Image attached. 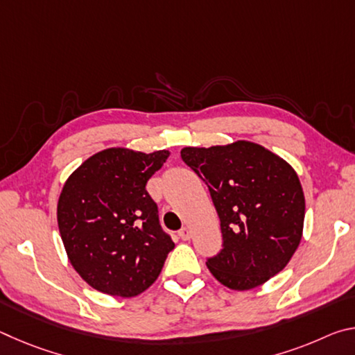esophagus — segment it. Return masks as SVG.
<instances>
[{
	"mask_svg": "<svg viewBox=\"0 0 355 355\" xmlns=\"http://www.w3.org/2000/svg\"><path fill=\"white\" fill-rule=\"evenodd\" d=\"M178 236H180V238H182V239H183V241H188V239L191 238V230H189V228H188V227H183V228H182V230H180V232H178Z\"/></svg>",
	"mask_w": 355,
	"mask_h": 355,
	"instance_id": "obj_1",
	"label": "esophagus"
}]
</instances>
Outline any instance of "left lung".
<instances>
[{
  "mask_svg": "<svg viewBox=\"0 0 355 355\" xmlns=\"http://www.w3.org/2000/svg\"><path fill=\"white\" fill-rule=\"evenodd\" d=\"M182 159L207 183L220 219L222 249L207 266L245 291L284 269L302 238L305 197L296 171L260 144L184 147Z\"/></svg>",
  "mask_w": 355,
  "mask_h": 355,
  "instance_id": "1",
  "label": "left lung"
}]
</instances>
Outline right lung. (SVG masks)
<instances>
[{
    "label": "right lung",
    "mask_w": 355,
    "mask_h": 355,
    "mask_svg": "<svg viewBox=\"0 0 355 355\" xmlns=\"http://www.w3.org/2000/svg\"><path fill=\"white\" fill-rule=\"evenodd\" d=\"M169 155L106 148L65 182L58 200L59 233L71 266L97 291L137 296L158 279L175 248L146 189Z\"/></svg>",
    "instance_id": "right-lung-1"
}]
</instances>
